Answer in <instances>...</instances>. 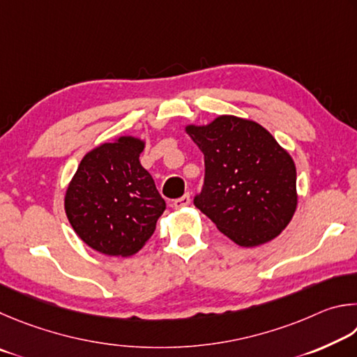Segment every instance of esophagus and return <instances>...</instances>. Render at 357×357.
<instances>
[{
	"mask_svg": "<svg viewBox=\"0 0 357 357\" xmlns=\"http://www.w3.org/2000/svg\"><path fill=\"white\" fill-rule=\"evenodd\" d=\"M190 202H191V196H190V192H186V195H183L182 197L175 199L172 207L174 208H183V207H186V205H190Z\"/></svg>",
	"mask_w": 357,
	"mask_h": 357,
	"instance_id": "obj_1",
	"label": "esophagus"
}]
</instances>
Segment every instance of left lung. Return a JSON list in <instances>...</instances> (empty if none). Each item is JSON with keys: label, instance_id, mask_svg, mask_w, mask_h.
Masks as SVG:
<instances>
[{"label": "left lung", "instance_id": "obj_1", "mask_svg": "<svg viewBox=\"0 0 357 357\" xmlns=\"http://www.w3.org/2000/svg\"><path fill=\"white\" fill-rule=\"evenodd\" d=\"M202 150L205 177L195 205L236 245L271 241L295 215L296 167L270 131L248 119L220 116L185 128Z\"/></svg>", "mask_w": 357, "mask_h": 357}]
</instances>
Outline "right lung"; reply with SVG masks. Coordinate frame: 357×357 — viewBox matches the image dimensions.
Here are the masks:
<instances>
[{"label":"right lung","mask_w":357,"mask_h":357,"mask_svg":"<svg viewBox=\"0 0 357 357\" xmlns=\"http://www.w3.org/2000/svg\"><path fill=\"white\" fill-rule=\"evenodd\" d=\"M144 141L121 136L84 155L66 191L68 222L96 251L128 257L153 235L166 210L155 182L141 166Z\"/></svg>","instance_id":"add662e5"}]
</instances>
